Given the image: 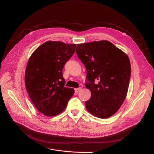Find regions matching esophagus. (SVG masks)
I'll use <instances>...</instances> for the list:
<instances>
[{
    "label": "esophagus",
    "mask_w": 154,
    "mask_h": 154,
    "mask_svg": "<svg viewBox=\"0 0 154 154\" xmlns=\"http://www.w3.org/2000/svg\"><path fill=\"white\" fill-rule=\"evenodd\" d=\"M81 90V88H75V91L76 93H78V92L79 91Z\"/></svg>",
    "instance_id": "1"
}]
</instances>
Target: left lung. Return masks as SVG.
Wrapping results in <instances>:
<instances>
[{
    "label": "left lung",
    "instance_id": "1",
    "mask_svg": "<svg viewBox=\"0 0 154 154\" xmlns=\"http://www.w3.org/2000/svg\"><path fill=\"white\" fill-rule=\"evenodd\" d=\"M76 53L86 69V87L91 94L85 102L87 110L98 118L111 117L128 92L131 75L128 55L108 41L78 44Z\"/></svg>",
    "mask_w": 154,
    "mask_h": 154
}]
</instances>
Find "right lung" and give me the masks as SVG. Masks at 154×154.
Here are the masks:
<instances>
[{
  "mask_svg": "<svg viewBox=\"0 0 154 154\" xmlns=\"http://www.w3.org/2000/svg\"><path fill=\"white\" fill-rule=\"evenodd\" d=\"M76 45L47 41L33 51L25 72V86L30 99L45 116L59 115L74 94L64 86L63 68L75 51Z\"/></svg>",
  "mask_w": 154,
  "mask_h": 154,
  "instance_id": "1",
  "label": "right lung"
}]
</instances>
